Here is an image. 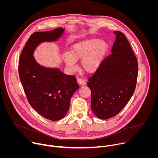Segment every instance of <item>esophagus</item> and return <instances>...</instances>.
<instances>
[{
  "label": "esophagus",
  "mask_w": 158,
  "mask_h": 158,
  "mask_svg": "<svg viewBox=\"0 0 158 158\" xmlns=\"http://www.w3.org/2000/svg\"><path fill=\"white\" fill-rule=\"evenodd\" d=\"M77 82H78V83H79V84L82 85V84H85V81L84 79H82V78L78 77V78L77 79Z\"/></svg>",
  "instance_id": "34e87169"
}]
</instances>
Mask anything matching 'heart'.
I'll use <instances>...</instances> for the list:
<instances>
[{"label": "heart", "mask_w": 158, "mask_h": 158, "mask_svg": "<svg viewBox=\"0 0 158 158\" xmlns=\"http://www.w3.org/2000/svg\"><path fill=\"white\" fill-rule=\"evenodd\" d=\"M107 49V45L99 39L92 38L79 42L71 48V53L64 57L66 65L70 69L76 66V60L82 59L81 67L87 73H93L99 68Z\"/></svg>", "instance_id": "1"}]
</instances>
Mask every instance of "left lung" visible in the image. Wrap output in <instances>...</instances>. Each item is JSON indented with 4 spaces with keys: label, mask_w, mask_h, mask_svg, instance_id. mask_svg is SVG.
Here are the masks:
<instances>
[{
    "label": "left lung",
    "mask_w": 158,
    "mask_h": 158,
    "mask_svg": "<svg viewBox=\"0 0 158 158\" xmlns=\"http://www.w3.org/2000/svg\"><path fill=\"white\" fill-rule=\"evenodd\" d=\"M112 54L87 79L91 91V109L101 119L117 115L131 98L136 87L138 64L126 35L114 31Z\"/></svg>",
    "instance_id": "8db88e82"
}]
</instances>
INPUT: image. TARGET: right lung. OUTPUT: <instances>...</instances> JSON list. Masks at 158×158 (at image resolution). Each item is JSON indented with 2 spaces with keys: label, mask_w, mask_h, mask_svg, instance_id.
Listing matches in <instances>:
<instances>
[{
  "label": "right lung",
  "mask_w": 158,
  "mask_h": 158,
  "mask_svg": "<svg viewBox=\"0 0 158 158\" xmlns=\"http://www.w3.org/2000/svg\"><path fill=\"white\" fill-rule=\"evenodd\" d=\"M63 31L57 28L34 32L26 42L19 60V78L29 103L40 115L52 121L65 116L71 99L79 85L74 76L65 75L57 69L41 67L32 54L40 42L55 40Z\"/></svg>",
  "instance_id": "right-lung-1"
}]
</instances>
